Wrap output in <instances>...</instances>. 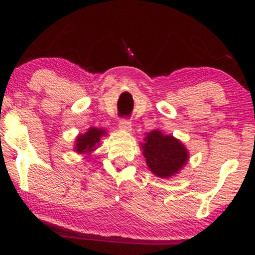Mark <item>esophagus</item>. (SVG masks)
I'll list each match as a JSON object with an SVG mask.
<instances>
[{"instance_id":"1","label":"esophagus","mask_w":255,"mask_h":255,"mask_svg":"<svg viewBox=\"0 0 255 255\" xmlns=\"http://www.w3.org/2000/svg\"><path fill=\"white\" fill-rule=\"evenodd\" d=\"M120 129L122 130H126V131H131V122L128 121V120H121L120 121V125H119Z\"/></svg>"}]
</instances>
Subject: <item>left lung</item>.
Instances as JSON below:
<instances>
[{
    "instance_id": "obj_1",
    "label": "left lung",
    "mask_w": 255,
    "mask_h": 255,
    "mask_svg": "<svg viewBox=\"0 0 255 255\" xmlns=\"http://www.w3.org/2000/svg\"><path fill=\"white\" fill-rule=\"evenodd\" d=\"M142 154L148 169L158 177L168 178L178 174L188 162V151L180 140L160 130L146 133Z\"/></svg>"
}]
</instances>
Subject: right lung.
Here are the masks:
<instances>
[{
  "mask_svg": "<svg viewBox=\"0 0 255 255\" xmlns=\"http://www.w3.org/2000/svg\"><path fill=\"white\" fill-rule=\"evenodd\" d=\"M107 131L101 128L91 127L85 134H79L75 139L74 151L80 154H89L93 150H96V146H98L101 137L104 136Z\"/></svg>",
  "mask_w": 255,
  "mask_h": 255,
  "instance_id": "obj_1",
  "label": "right lung"
}]
</instances>
